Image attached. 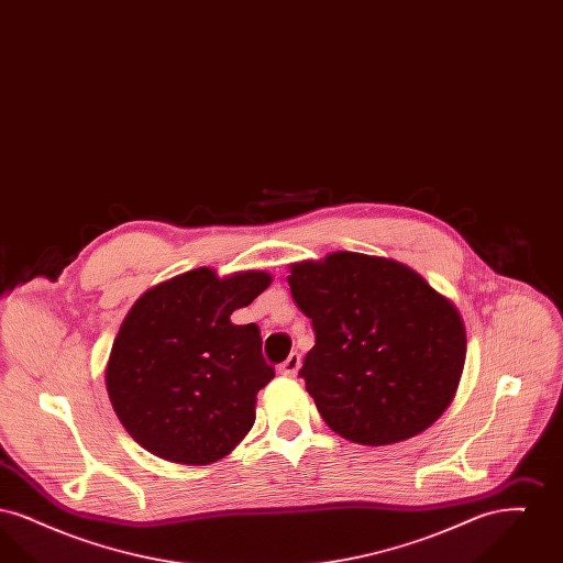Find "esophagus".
<instances>
[{"label": "esophagus", "mask_w": 563, "mask_h": 563, "mask_svg": "<svg viewBox=\"0 0 563 563\" xmlns=\"http://www.w3.org/2000/svg\"><path fill=\"white\" fill-rule=\"evenodd\" d=\"M299 365H301V356H299L297 352H291V354L287 356V361L278 365V374L294 377V375L299 372Z\"/></svg>", "instance_id": "1"}]
</instances>
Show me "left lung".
<instances>
[{"label": "left lung", "instance_id": "8db88e82", "mask_svg": "<svg viewBox=\"0 0 563 563\" xmlns=\"http://www.w3.org/2000/svg\"><path fill=\"white\" fill-rule=\"evenodd\" d=\"M317 342L299 377L327 427L361 445L409 439L445 411L466 356L454 303L411 268L361 253L291 266Z\"/></svg>", "mask_w": 563, "mask_h": 563}]
</instances>
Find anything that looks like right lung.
<instances>
[{
  "mask_svg": "<svg viewBox=\"0 0 563 563\" xmlns=\"http://www.w3.org/2000/svg\"><path fill=\"white\" fill-rule=\"evenodd\" d=\"M272 283L266 272L219 278L186 272L136 299L109 356V401L124 429L164 460L205 466L230 454L255 422L274 377L257 324H234Z\"/></svg>",
  "mask_w": 563,
  "mask_h": 563,
  "instance_id": "obj_1",
  "label": "right lung"
}]
</instances>
